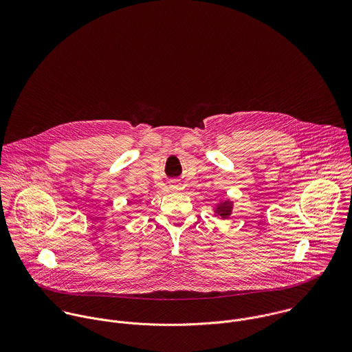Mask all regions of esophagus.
Listing matches in <instances>:
<instances>
[{
  "mask_svg": "<svg viewBox=\"0 0 352 352\" xmlns=\"http://www.w3.org/2000/svg\"><path fill=\"white\" fill-rule=\"evenodd\" d=\"M179 187H180V184H179V183H176V182L170 183V188H172V190H177Z\"/></svg>",
  "mask_w": 352,
  "mask_h": 352,
  "instance_id": "34e87169",
  "label": "esophagus"
}]
</instances>
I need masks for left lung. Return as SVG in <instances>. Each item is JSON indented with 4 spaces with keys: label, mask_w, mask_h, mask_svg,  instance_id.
Listing matches in <instances>:
<instances>
[{
    "label": "left lung",
    "mask_w": 352,
    "mask_h": 352,
    "mask_svg": "<svg viewBox=\"0 0 352 352\" xmlns=\"http://www.w3.org/2000/svg\"><path fill=\"white\" fill-rule=\"evenodd\" d=\"M232 208H233V207H232V201H223L217 206L215 214L225 219V218H229V215H230V212H232Z\"/></svg>",
    "instance_id": "left-lung-1"
}]
</instances>
